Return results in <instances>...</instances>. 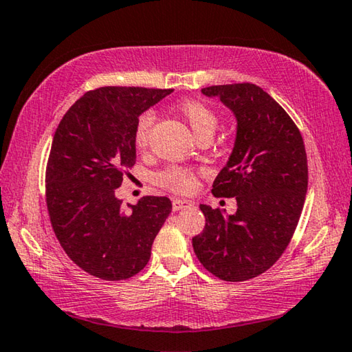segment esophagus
Wrapping results in <instances>:
<instances>
[{
	"label": "esophagus",
	"mask_w": 352,
	"mask_h": 352,
	"mask_svg": "<svg viewBox=\"0 0 352 352\" xmlns=\"http://www.w3.org/2000/svg\"><path fill=\"white\" fill-rule=\"evenodd\" d=\"M188 206H190L189 200H184V198H172V208H174V210H180Z\"/></svg>",
	"instance_id": "1"
}]
</instances>
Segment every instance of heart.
Segmentation results:
<instances>
[{
  "mask_svg": "<svg viewBox=\"0 0 352 352\" xmlns=\"http://www.w3.org/2000/svg\"><path fill=\"white\" fill-rule=\"evenodd\" d=\"M178 112L182 117L188 121L190 129L195 133V137H201L203 133H212L217 127V115L214 111H210L208 106H204L198 101H183L178 104ZM155 115L154 112H144L138 117L135 123V129H133V143L138 149H144L149 143V133L151 127L154 124ZM155 182L169 190L174 192H190L197 186V177L194 170L180 168V166H170V168L158 172L155 175Z\"/></svg>",
  "mask_w": 352,
  "mask_h": 352,
  "instance_id": "b5f03b06",
  "label": "heart"
}]
</instances>
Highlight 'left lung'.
<instances>
[{
  "label": "left lung",
  "instance_id": "obj_1",
  "mask_svg": "<svg viewBox=\"0 0 352 352\" xmlns=\"http://www.w3.org/2000/svg\"><path fill=\"white\" fill-rule=\"evenodd\" d=\"M220 98L237 121L235 142L212 194L235 197L237 210L200 204L203 232L192 239L197 258L215 277L243 282L276 263L291 241L308 190L302 133L263 89L251 82L201 89Z\"/></svg>",
  "mask_w": 352,
  "mask_h": 352
}]
</instances>
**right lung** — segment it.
<instances>
[{"mask_svg": "<svg viewBox=\"0 0 352 352\" xmlns=\"http://www.w3.org/2000/svg\"><path fill=\"white\" fill-rule=\"evenodd\" d=\"M172 89L107 86L70 106L54 135L46 200L54 232L69 258L101 280H126L148 265L172 203L143 197L121 206L115 189L137 160L140 115Z\"/></svg>", "mask_w": 352, "mask_h": 352, "instance_id": "obj_1", "label": "right lung"}]
</instances>
